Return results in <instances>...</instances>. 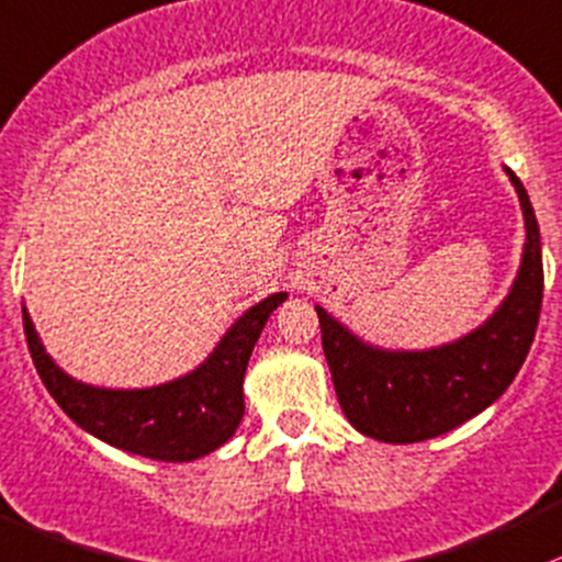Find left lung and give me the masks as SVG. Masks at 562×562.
I'll return each mask as SVG.
<instances>
[{
	"mask_svg": "<svg viewBox=\"0 0 562 562\" xmlns=\"http://www.w3.org/2000/svg\"><path fill=\"white\" fill-rule=\"evenodd\" d=\"M504 171L520 195L525 246L509 294L485 324L426 351H385L316 305L337 402L364 437L391 445L439 437L491 407L520 372L539 327L544 268L528 192L512 168Z\"/></svg>",
	"mask_w": 562,
	"mask_h": 562,
	"instance_id": "1",
	"label": "left lung"
}]
</instances>
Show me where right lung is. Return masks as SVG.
I'll use <instances>...</instances> for the list:
<instances>
[{"label": "right lung", "mask_w": 562, "mask_h": 562, "mask_svg": "<svg viewBox=\"0 0 562 562\" xmlns=\"http://www.w3.org/2000/svg\"><path fill=\"white\" fill-rule=\"evenodd\" d=\"M283 300L286 292H276L251 305L201 367L153 389H99L75 380L45 351L26 307L23 329L42 383L77 426L134 456L184 463L222 448L235 434L244 418L246 364Z\"/></svg>", "instance_id": "obj_1"}]
</instances>
